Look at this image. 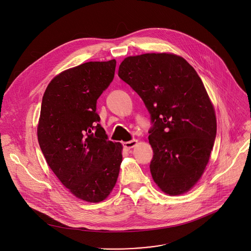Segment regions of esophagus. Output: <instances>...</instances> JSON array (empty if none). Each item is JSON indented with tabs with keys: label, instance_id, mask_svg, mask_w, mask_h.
Instances as JSON below:
<instances>
[{
	"label": "esophagus",
	"instance_id": "obj_1",
	"mask_svg": "<svg viewBox=\"0 0 251 251\" xmlns=\"http://www.w3.org/2000/svg\"><path fill=\"white\" fill-rule=\"evenodd\" d=\"M137 143H138V140H136V139H133V140H131V141L124 142V143H123V145H124V147H125L126 149L129 150V149H131V148L135 147V146L137 145Z\"/></svg>",
	"mask_w": 251,
	"mask_h": 251
}]
</instances>
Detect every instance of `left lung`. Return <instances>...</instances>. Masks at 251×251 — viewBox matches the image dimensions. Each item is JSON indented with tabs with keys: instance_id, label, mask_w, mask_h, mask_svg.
Returning a JSON list of instances; mask_svg holds the SVG:
<instances>
[{
	"instance_id": "1",
	"label": "left lung",
	"mask_w": 251,
	"mask_h": 251,
	"mask_svg": "<svg viewBox=\"0 0 251 251\" xmlns=\"http://www.w3.org/2000/svg\"><path fill=\"white\" fill-rule=\"evenodd\" d=\"M118 75L151 115L155 183L169 196L187 193L204 172L216 137L214 107L201 78L183 57L166 52L126 57Z\"/></svg>"
}]
</instances>
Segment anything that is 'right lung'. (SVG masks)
<instances>
[{
	"label": "right lung",
	"mask_w": 251,
	"mask_h": 251,
	"mask_svg": "<svg viewBox=\"0 0 251 251\" xmlns=\"http://www.w3.org/2000/svg\"><path fill=\"white\" fill-rule=\"evenodd\" d=\"M116 60L90 61L55 76L43 96L37 128L45 159L76 198L104 201L116 185L123 146L108 140L96 101L114 79Z\"/></svg>",
	"instance_id": "add662e5"
}]
</instances>
